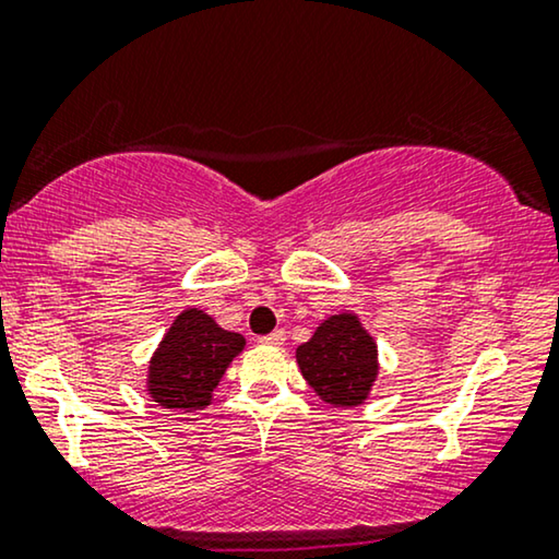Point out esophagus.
<instances>
[{
  "label": "esophagus",
  "mask_w": 559,
  "mask_h": 559,
  "mask_svg": "<svg viewBox=\"0 0 559 559\" xmlns=\"http://www.w3.org/2000/svg\"><path fill=\"white\" fill-rule=\"evenodd\" d=\"M285 341H287L285 331H272L270 335H264V338H259V343H264V346H282Z\"/></svg>",
  "instance_id": "obj_1"
}]
</instances>
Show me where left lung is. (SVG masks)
Instances as JSON below:
<instances>
[{"mask_svg":"<svg viewBox=\"0 0 559 559\" xmlns=\"http://www.w3.org/2000/svg\"><path fill=\"white\" fill-rule=\"evenodd\" d=\"M305 381L331 407H358L379 377V346L356 312H338L295 350Z\"/></svg>","mask_w":559,"mask_h":559,"instance_id":"8db88e82","label":"left lung"}]
</instances>
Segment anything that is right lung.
Here are the masks:
<instances>
[{
	"instance_id": "1",
	"label": "right lung",
	"mask_w": 559,
	"mask_h": 559,
	"mask_svg": "<svg viewBox=\"0 0 559 559\" xmlns=\"http://www.w3.org/2000/svg\"><path fill=\"white\" fill-rule=\"evenodd\" d=\"M247 338L226 331L201 308H186L173 320L147 364L144 389L163 409L198 412L213 402V389Z\"/></svg>"
}]
</instances>
